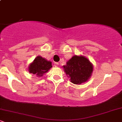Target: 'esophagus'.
<instances>
[{"label":"esophagus","instance_id":"34e87169","mask_svg":"<svg viewBox=\"0 0 122 122\" xmlns=\"http://www.w3.org/2000/svg\"><path fill=\"white\" fill-rule=\"evenodd\" d=\"M58 65H59V64H58V62H54V66L55 67H57L58 66Z\"/></svg>","mask_w":122,"mask_h":122}]
</instances>
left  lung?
Listing matches in <instances>:
<instances>
[{
  "mask_svg": "<svg viewBox=\"0 0 122 122\" xmlns=\"http://www.w3.org/2000/svg\"><path fill=\"white\" fill-rule=\"evenodd\" d=\"M63 68L70 81L77 85L87 81L93 71V64L87 58L81 55L73 56Z\"/></svg>",
  "mask_w": 122,
  "mask_h": 122,
  "instance_id": "obj_1",
  "label": "left lung"
}]
</instances>
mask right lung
Masks as SVG:
<instances>
[{
    "mask_svg": "<svg viewBox=\"0 0 122 122\" xmlns=\"http://www.w3.org/2000/svg\"><path fill=\"white\" fill-rule=\"evenodd\" d=\"M52 68L51 62L47 61L45 58L38 56L29 65L28 71L30 73H33L37 77H42L43 74L47 73Z\"/></svg>",
    "mask_w": 122,
    "mask_h": 122,
    "instance_id": "1",
    "label": "right lung"
}]
</instances>
